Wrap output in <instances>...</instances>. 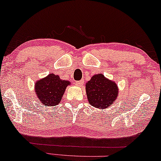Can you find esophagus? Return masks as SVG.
Here are the masks:
<instances>
[{
  "mask_svg": "<svg viewBox=\"0 0 161 161\" xmlns=\"http://www.w3.org/2000/svg\"><path fill=\"white\" fill-rule=\"evenodd\" d=\"M75 84L77 86H82L83 85V81L82 80H80V81H76V82H75Z\"/></svg>",
  "mask_w": 161,
  "mask_h": 161,
  "instance_id": "1",
  "label": "esophagus"
}]
</instances>
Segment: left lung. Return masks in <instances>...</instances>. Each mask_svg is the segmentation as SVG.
<instances>
[{
    "mask_svg": "<svg viewBox=\"0 0 161 161\" xmlns=\"http://www.w3.org/2000/svg\"><path fill=\"white\" fill-rule=\"evenodd\" d=\"M88 102L97 108H107L115 102L118 95V88L113 81L108 80L104 75H95L86 85Z\"/></svg>",
    "mask_w": 161,
    "mask_h": 161,
    "instance_id": "8db88e82",
    "label": "left lung"
}]
</instances>
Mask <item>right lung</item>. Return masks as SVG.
<instances>
[{
	"instance_id": "1",
	"label": "right lung",
	"mask_w": 161,
	"mask_h": 161,
	"mask_svg": "<svg viewBox=\"0 0 161 161\" xmlns=\"http://www.w3.org/2000/svg\"><path fill=\"white\" fill-rule=\"evenodd\" d=\"M70 82L61 80L58 75L50 74L36 83V92L38 100L45 106H55L60 104L66 86Z\"/></svg>"
}]
</instances>
